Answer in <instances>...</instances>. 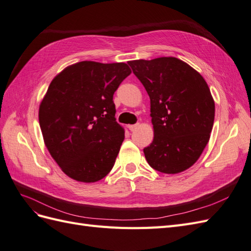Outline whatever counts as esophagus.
I'll use <instances>...</instances> for the list:
<instances>
[{
    "label": "esophagus",
    "mask_w": 251,
    "mask_h": 251,
    "mask_svg": "<svg viewBox=\"0 0 251 251\" xmlns=\"http://www.w3.org/2000/svg\"><path fill=\"white\" fill-rule=\"evenodd\" d=\"M138 126H139V124H135V125H128V126H127V127H128V130H130V131H135L136 128L138 127Z\"/></svg>",
    "instance_id": "1"
}]
</instances>
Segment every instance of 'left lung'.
I'll return each mask as SVG.
<instances>
[{"mask_svg": "<svg viewBox=\"0 0 251 251\" xmlns=\"http://www.w3.org/2000/svg\"><path fill=\"white\" fill-rule=\"evenodd\" d=\"M151 100L154 139L143 149L148 163L164 174L187 170L209 140L215 101L199 72L176 57L127 63Z\"/></svg>", "mask_w": 251, "mask_h": 251, "instance_id": "obj_1", "label": "left lung"}]
</instances>
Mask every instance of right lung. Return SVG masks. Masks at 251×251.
I'll use <instances>...</instances> for the list:
<instances>
[{
    "mask_svg": "<svg viewBox=\"0 0 251 251\" xmlns=\"http://www.w3.org/2000/svg\"><path fill=\"white\" fill-rule=\"evenodd\" d=\"M130 74L125 63L85 60L51 81L40 105V126L50 155L67 176L91 183L112 170L125 139L113 95Z\"/></svg>",
    "mask_w": 251,
    "mask_h": 251,
    "instance_id": "add662e5",
    "label": "right lung"
}]
</instances>
